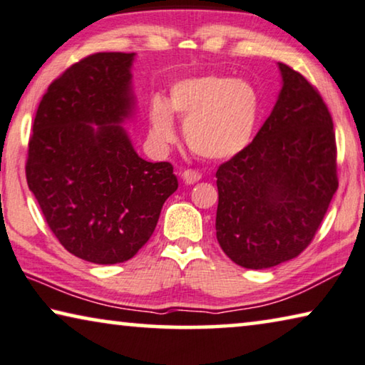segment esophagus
Segmentation results:
<instances>
[{"label": "esophagus", "instance_id": "34e87169", "mask_svg": "<svg viewBox=\"0 0 365 365\" xmlns=\"http://www.w3.org/2000/svg\"><path fill=\"white\" fill-rule=\"evenodd\" d=\"M182 178H183V182L187 183V185H193V183H197L200 180L201 175H200L197 170H183L182 172Z\"/></svg>", "mask_w": 365, "mask_h": 365}]
</instances>
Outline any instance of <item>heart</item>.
I'll return each mask as SVG.
<instances>
[{
    "label": "heart",
    "instance_id": "b5f03b06",
    "mask_svg": "<svg viewBox=\"0 0 365 365\" xmlns=\"http://www.w3.org/2000/svg\"><path fill=\"white\" fill-rule=\"evenodd\" d=\"M173 113L183 121L188 148L208 160H227L252 143L260 118V98L249 81L205 75L177 81L168 105L154 98L149 105L150 133L157 143L175 139Z\"/></svg>",
    "mask_w": 365,
    "mask_h": 365
}]
</instances>
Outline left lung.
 I'll use <instances>...</instances> for the list:
<instances>
[{
    "mask_svg": "<svg viewBox=\"0 0 365 365\" xmlns=\"http://www.w3.org/2000/svg\"><path fill=\"white\" fill-rule=\"evenodd\" d=\"M282 90L241 154L216 172V237L232 262L269 269L313 241L338 190L328 106L302 73L279 63Z\"/></svg>",
    "mask_w": 365,
    "mask_h": 365,
    "instance_id": "obj_1",
    "label": "left lung"
}]
</instances>
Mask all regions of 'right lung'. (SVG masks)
<instances>
[{"mask_svg":"<svg viewBox=\"0 0 365 365\" xmlns=\"http://www.w3.org/2000/svg\"><path fill=\"white\" fill-rule=\"evenodd\" d=\"M135 53L98 52L48 85L37 108L26 178L70 254L119 264L149 241L178 188L168 162L140 159L121 124L133 116Z\"/></svg>","mask_w":365,"mask_h":365,"instance_id":"obj_1","label":"right lung"}]
</instances>
